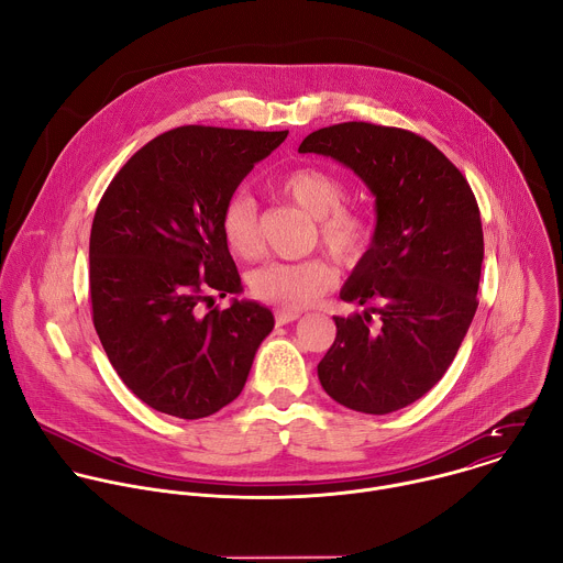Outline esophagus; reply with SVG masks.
Here are the masks:
<instances>
[{"instance_id":"obj_1","label":"esophagus","mask_w":563,"mask_h":563,"mask_svg":"<svg viewBox=\"0 0 563 563\" xmlns=\"http://www.w3.org/2000/svg\"><path fill=\"white\" fill-rule=\"evenodd\" d=\"M300 313L298 311H291V309H278L276 311V320L278 325H287V323H294V320H298Z\"/></svg>"}]
</instances>
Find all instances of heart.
<instances>
[{
    "instance_id": "b5f03b06",
    "label": "heart",
    "mask_w": 563,
    "mask_h": 563,
    "mask_svg": "<svg viewBox=\"0 0 563 563\" xmlns=\"http://www.w3.org/2000/svg\"><path fill=\"white\" fill-rule=\"evenodd\" d=\"M278 189L316 220L318 240L343 265L358 263L374 240V222L367 213L345 205L347 189L330 172L302 167L285 174ZM222 238L231 254L252 258L258 252V211L247 194L227 200L220 216ZM336 280L325 258L269 261L252 272L250 289L256 298L283 309H305Z\"/></svg>"
}]
</instances>
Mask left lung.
<instances>
[{
  "instance_id": "8db88e82",
  "label": "left lung",
  "mask_w": 563,
  "mask_h": 563,
  "mask_svg": "<svg viewBox=\"0 0 563 563\" xmlns=\"http://www.w3.org/2000/svg\"><path fill=\"white\" fill-rule=\"evenodd\" d=\"M298 151L334 157L376 198L374 240L341 289L367 309L334 316L320 385L350 410L396 412L443 378L474 318L484 263L476 198L432 142L406 129L343 122L309 133Z\"/></svg>"
}]
</instances>
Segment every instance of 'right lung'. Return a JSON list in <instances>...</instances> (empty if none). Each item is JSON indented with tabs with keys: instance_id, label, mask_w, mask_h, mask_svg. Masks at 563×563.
<instances>
[{
	"instance_id": "right-lung-1",
	"label": "right lung",
	"mask_w": 563,
	"mask_h": 563,
	"mask_svg": "<svg viewBox=\"0 0 563 563\" xmlns=\"http://www.w3.org/2000/svg\"><path fill=\"white\" fill-rule=\"evenodd\" d=\"M287 131L178 126L153 137L107 187L91 227L93 325L124 385L157 412L202 419L243 391L274 313L240 294L220 216Z\"/></svg>"
}]
</instances>
